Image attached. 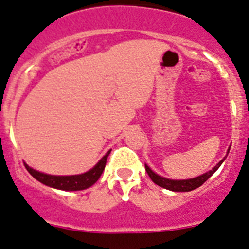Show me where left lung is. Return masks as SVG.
Returning <instances> with one entry per match:
<instances>
[{
  "label": "left lung",
  "instance_id": "8db88e82",
  "mask_svg": "<svg viewBox=\"0 0 249 249\" xmlns=\"http://www.w3.org/2000/svg\"><path fill=\"white\" fill-rule=\"evenodd\" d=\"M229 149H228V151H227V155H228V153H229ZM227 155L223 158V159H222V160L219 161V163L217 164V165L214 166V168H213V169L209 170V172H207V173H204V174H202V176L196 177V178L179 179V180L178 179L164 178V177L159 176V174H157V173L153 172V170H151L150 168L146 165V164H145V170H146V173H148V176L150 177L151 180L154 181L157 185H159V187L165 188V189H169V190H172V192H190V190L196 189V188H199L200 185L204 183V181L208 180V179L211 178V177L213 176L215 172H217L218 168L222 165V163L226 160Z\"/></svg>",
  "mask_w": 249,
  "mask_h": 249
}]
</instances>
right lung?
Instances as JSON below:
<instances>
[{
  "label": "right lung",
  "mask_w": 249,
  "mask_h": 249,
  "mask_svg": "<svg viewBox=\"0 0 249 249\" xmlns=\"http://www.w3.org/2000/svg\"><path fill=\"white\" fill-rule=\"evenodd\" d=\"M109 150L107 154L101 158L98 163L92 166L91 169L88 170L83 174H76V176H51V174H45L38 170L32 169L31 166H29L25 163L26 169L27 172L34 177L36 180H38L42 184L47 185V187L55 188V189L60 190H68V192H75V190H84L94 185L100 176L103 174L105 165H107V159L110 154Z\"/></svg>",
  "instance_id": "add662e5"
}]
</instances>
